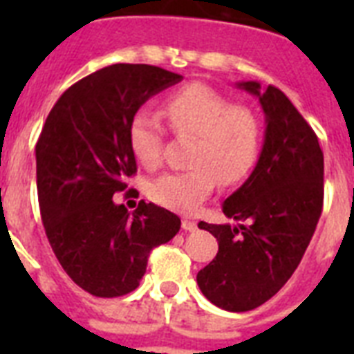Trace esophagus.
<instances>
[{
    "mask_svg": "<svg viewBox=\"0 0 354 354\" xmlns=\"http://www.w3.org/2000/svg\"><path fill=\"white\" fill-rule=\"evenodd\" d=\"M182 227L185 232H194V230H196V222L191 221V218H183Z\"/></svg>",
    "mask_w": 354,
    "mask_h": 354,
    "instance_id": "1",
    "label": "esophagus"
}]
</instances>
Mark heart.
<instances>
[{
    "instance_id": "1",
    "label": "heart",
    "mask_w": 354,
    "mask_h": 354,
    "mask_svg": "<svg viewBox=\"0 0 354 354\" xmlns=\"http://www.w3.org/2000/svg\"><path fill=\"white\" fill-rule=\"evenodd\" d=\"M161 112L174 133L194 136L187 171L167 172L150 183L149 196L161 207L191 215L213 193L216 182H244L263 149V122L252 108L233 104L209 86L187 84L163 101ZM128 145L147 169L161 163L163 127L149 110L133 113Z\"/></svg>"
}]
</instances>
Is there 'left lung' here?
Instances as JSON below:
<instances>
[{"instance_id":"8db88e82","label":"left lung","mask_w":354,"mask_h":354,"mask_svg":"<svg viewBox=\"0 0 354 354\" xmlns=\"http://www.w3.org/2000/svg\"><path fill=\"white\" fill-rule=\"evenodd\" d=\"M236 86L257 95L264 110L263 152L222 204L224 215L241 224H198L216 236L218 253L196 281L213 305L246 313L275 296L301 263L324 207V152L279 88L261 91L253 80Z\"/></svg>"}]
</instances>
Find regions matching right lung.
I'll use <instances>...</instances> for the list:
<instances>
[{"mask_svg": "<svg viewBox=\"0 0 354 354\" xmlns=\"http://www.w3.org/2000/svg\"><path fill=\"white\" fill-rule=\"evenodd\" d=\"M182 75L149 64H113L64 91L36 143V187L47 241L64 272L97 297L136 290L150 252L180 232L174 213L113 194L138 172L128 124L150 97ZM132 189L124 196H130Z\"/></svg>", "mask_w": 354, "mask_h": 354, "instance_id": "right-lung-1", "label": "right lung"}]
</instances>
